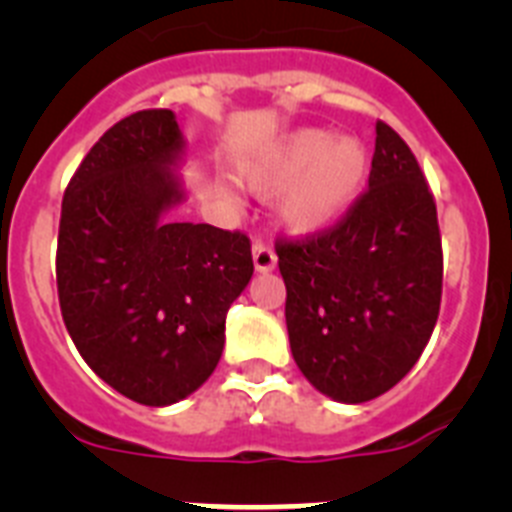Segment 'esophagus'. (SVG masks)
I'll return each mask as SVG.
<instances>
[{"mask_svg": "<svg viewBox=\"0 0 512 512\" xmlns=\"http://www.w3.org/2000/svg\"><path fill=\"white\" fill-rule=\"evenodd\" d=\"M251 253H253V266H256V271H259V274H269V271L277 269V253L271 251L269 246H264V243H256Z\"/></svg>", "mask_w": 512, "mask_h": 512, "instance_id": "esophagus-1", "label": "esophagus"}]
</instances>
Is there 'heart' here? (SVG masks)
I'll list each match as a JSON object with an SVG mask.
<instances>
[{
    "label": "heart",
    "mask_w": 512,
    "mask_h": 512,
    "mask_svg": "<svg viewBox=\"0 0 512 512\" xmlns=\"http://www.w3.org/2000/svg\"><path fill=\"white\" fill-rule=\"evenodd\" d=\"M372 156L359 138L300 128L241 166V182L259 197L279 195L277 215L295 235L323 233L341 223L369 179Z\"/></svg>",
    "instance_id": "b5f03b06"
}]
</instances>
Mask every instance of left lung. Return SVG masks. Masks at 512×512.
I'll return each mask as SVG.
<instances>
[{"mask_svg": "<svg viewBox=\"0 0 512 512\" xmlns=\"http://www.w3.org/2000/svg\"><path fill=\"white\" fill-rule=\"evenodd\" d=\"M289 348L307 382L361 405L415 366L441 307L443 256L433 194L408 143L377 122L369 192L341 223L279 243Z\"/></svg>", "mask_w": 512, "mask_h": 512, "instance_id": "left-lung-1", "label": "left lung"}]
</instances>
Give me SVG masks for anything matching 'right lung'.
<instances>
[{
	"instance_id": "add662e5",
	"label": "right lung",
	"mask_w": 512,
	"mask_h": 512,
	"mask_svg": "<svg viewBox=\"0 0 512 512\" xmlns=\"http://www.w3.org/2000/svg\"><path fill=\"white\" fill-rule=\"evenodd\" d=\"M184 161L174 112H135L94 143L61 205L63 323L92 372L148 408L210 379L253 274L243 233L169 220L187 200Z\"/></svg>"
}]
</instances>
